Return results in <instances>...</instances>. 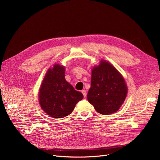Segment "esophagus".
<instances>
[{"label":"esophagus","instance_id":"esophagus-1","mask_svg":"<svg viewBox=\"0 0 160 160\" xmlns=\"http://www.w3.org/2000/svg\"><path fill=\"white\" fill-rule=\"evenodd\" d=\"M82 93L83 94V97L85 98H86V96H87V93H86V91H85V90H82Z\"/></svg>","mask_w":160,"mask_h":160}]
</instances>
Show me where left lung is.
<instances>
[{"label": "left lung", "instance_id": "8db88e82", "mask_svg": "<svg viewBox=\"0 0 160 160\" xmlns=\"http://www.w3.org/2000/svg\"><path fill=\"white\" fill-rule=\"evenodd\" d=\"M127 92L124 78L111 63L101 60L99 65L93 67L87 99L97 112L104 115L117 112Z\"/></svg>", "mask_w": 160, "mask_h": 160}]
</instances>
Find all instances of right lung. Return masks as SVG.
<instances>
[{
    "label": "right lung",
    "mask_w": 160,
    "mask_h": 160,
    "mask_svg": "<svg viewBox=\"0 0 160 160\" xmlns=\"http://www.w3.org/2000/svg\"><path fill=\"white\" fill-rule=\"evenodd\" d=\"M65 68L55 64L45 74L38 92L39 104L50 117L64 118L73 111L75 105L83 98L64 78Z\"/></svg>",
    "instance_id": "right-lung-1"
}]
</instances>
